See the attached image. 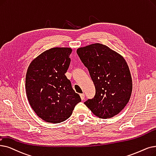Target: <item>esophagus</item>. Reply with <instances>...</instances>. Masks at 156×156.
<instances>
[{"label": "esophagus", "instance_id": "1", "mask_svg": "<svg viewBox=\"0 0 156 156\" xmlns=\"http://www.w3.org/2000/svg\"><path fill=\"white\" fill-rule=\"evenodd\" d=\"M80 96V98H81V99H82V100H83L85 99V94H81Z\"/></svg>", "mask_w": 156, "mask_h": 156}]
</instances>
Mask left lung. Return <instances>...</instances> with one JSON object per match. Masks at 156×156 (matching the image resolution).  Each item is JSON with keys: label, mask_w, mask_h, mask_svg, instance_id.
Segmentation results:
<instances>
[{"label": "left lung", "mask_w": 156, "mask_h": 156, "mask_svg": "<svg viewBox=\"0 0 156 156\" xmlns=\"http://www.w3.org/2000/svg\"><path fill=\"white\" fill-rule=\"evenodd\" d=\"M96 89L84 104L95 115L109 119L122 110L133 89L131 73L124 57L106 45L95 43L77 49Z\"/></svg>", "instance_id": "left-lung-1"}]
</instances>
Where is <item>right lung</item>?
<instances>
[{
	"mask_svg": "<svg viewBox=\"0 0 156 156\" xmlns=\"http://www.w3.org/2000/svg\"><path fill=\"white\" fill-rule=\"evenodd\" d=\"M70 48H52L30 64L25 78L29 104L37 115L47 122L67 120L81 101L65 73L69 68Z\"/></svg>",
	"mask_w": 156,
	"mask_h": 156,
	"instance_id": "right-lung-1",
	"label": "right lung"
}]
</instances>
